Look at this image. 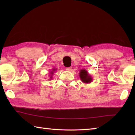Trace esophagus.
I'll return each instance as SVG.
<instances>
[{
  "label": "esophagus",
  "instance_id": "34e87169",
  "mask_svg": "<svg viewBox=\"0 0 135 135\" xmlns=\"http://www.w3.org/2000/svg\"><path fill=\"white\" fill-rule=\"evenodd\" d=\"M66 70L67 71H71V69H72V67H67L65 68Z\"/></svg>",
  "mask_w": 135,
  "mask_h": 135
}]
</instances>
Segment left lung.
<instances>
[{
  "mask_svg": "<svg viewBox=\"0 0 135 135\" xmlns=\"http://www.w3.org/2000/svg\"><path fill=\"white\" fill-rule=\"evenodd\" d=\"M79 77L83 83L88 84L92 81V77L86 70H80L79 72Z\"/></svg>",
  "mask_w": 135,
  "mask_h": 135,
  "instance_id": "left-lung-1",
  "label": "left lung"
}]
</instances>
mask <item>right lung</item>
<instances>
[{
    "instance_id": "1",
    "label": "right lung",
    "mask_w": 135,
    "mask_h": 135,
    "mask_svg": "<svg viewBox=\"0 0 135 135\" xmlns=\"http://www.w3.org/2000/svg\"><path fill=\"white\" fill-rule=\"evenodd\" d=\"M56 70V69H55V68H53V69L52 70V71H51V72H50V79H52V76L54 74V72Z\"/></svg>"
}]
</instances>
